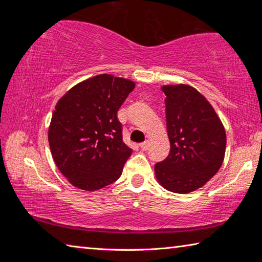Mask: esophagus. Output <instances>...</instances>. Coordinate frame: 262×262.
<instances>
[{
  "label": "esophagus",
  "mask_w": 262,
  "mask_h": 262,
  "mask_svg": "<svg viewBox=\"0 0 262 262\" xmlns=\"http://www.w3.org/2000/svg\"><path fill=\"white\" fill-rule=\"evenodd\" d=\"M149 145H150L149 141H144V142H142V143L140 144V147H141L142 150H148L149 149Z\"/></svg>",
  "instance_id": "obj_1"
}]
</instances>
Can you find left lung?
<instances>
[{
  "label": "left lung",
  "instance_id": "left-lung-1",
  "mask_svg": "<svg viewBox=\"0 0 262 262\" xmlns=\"http://www.w3.org/2000/svg\"><path fill=\"white\" fill-rule=\"evenodd\" d=\"M162 90L171 148L155 165V176L165 189L187 194L205 186L221 168L227 134L211 104L196 89L167 84Z\"/></svg>",
  "mask_w": 262,
  "mask_h": 262
}]
</instances>
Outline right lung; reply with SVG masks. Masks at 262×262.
<instances>
[{
    "label": "right lung",
    "instance_id": "right-lung-1",
    "mask_svg": "<svg viewBox=\"0 0 262 262\" xmlns=\"http://www.w3.org/2000/svg\"><path fill=\"white\" fill-rule=\"evenodd\" d=\"M135 83L110 74L77 83L55 105L48 143L57 168L75 187L97 190L117 181L133 150L117 113Z\"/></svg>",
    "mask_w": 262,
    "mask_h": 262
}]
</instances>
